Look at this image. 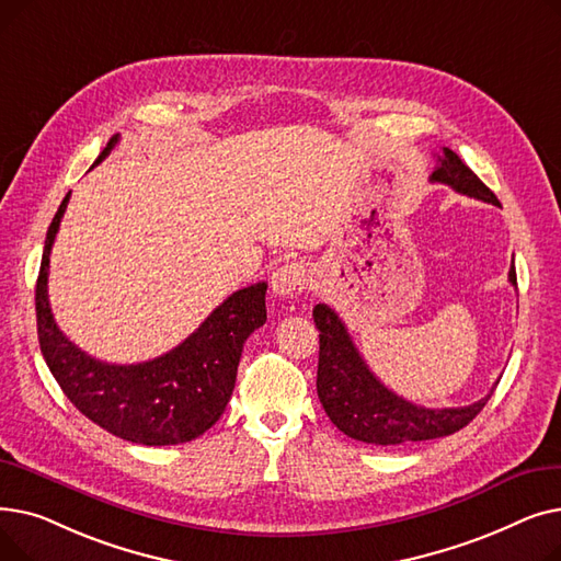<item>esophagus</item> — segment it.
Returning a JSON list of instances; mask_svg holds the SVG:
<instances>
[{"label": "esophagus", "instance_id": "34e87169", "mask_svg": "<svg viewBox=\"0 0 561 561\" xmlns=\"http://www.w3.org/2000/svg\"><path fill=\"white\" fill-rule=\"evenodd\" d=\"M305 286V271L298 263H284L273 273L271 288L279 298H293Z\"/></svg>", "mask_w": 561, "mask_h": 561}]
</instances>
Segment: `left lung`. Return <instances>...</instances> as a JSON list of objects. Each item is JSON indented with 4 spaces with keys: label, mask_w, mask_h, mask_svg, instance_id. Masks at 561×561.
<instances>
[{
    "label": "left lung",
    "mask_w": 561,
    "mask_h": 561,
    "mask_svg": "<svg viewBox=\"0 0 561 561\" xmlns=\"http://www.w3.org/2000/svg\"><path fill=\"white\" fill-rule=\"evenodd\" d=\"M436 161L438 165L430 174V182L446 184L461 195L500 206L493 191L448 147L440 150ZM510 282L516 286L514 261ZM313 322L320 330L318 398L330 421L350 438L370 446H402L448 436L473 421L493 393L491 389L489 396L468 407L427 409L414 404L387 389L373 375L332 307L316 305Z\"/></svg>",
    "instance_id": "obj_1"
}]
</instances>
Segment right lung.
<instances>
[{"mask_svg":"<svg viewBox=\"0 0 561 561\" xmlns=\"http://www.w3.org/2000/svg\"><path fill=\"white\" fill-rule=\"evenodd\" d=\"M121 136H113L95 165ZM70 193L47 229L36 282L41 352L58 387L81 414L131 444L176 446L209 430L231 398L243 343L265 322V288L259 282L231 296L202 325L165 355L142 364H106L85 355L58 330L49 298V252Z\"/></svg>","mask_w":561,"mask_h":561,"instance_id":"right-lung-1","label":"right lung"}]
</instances>
